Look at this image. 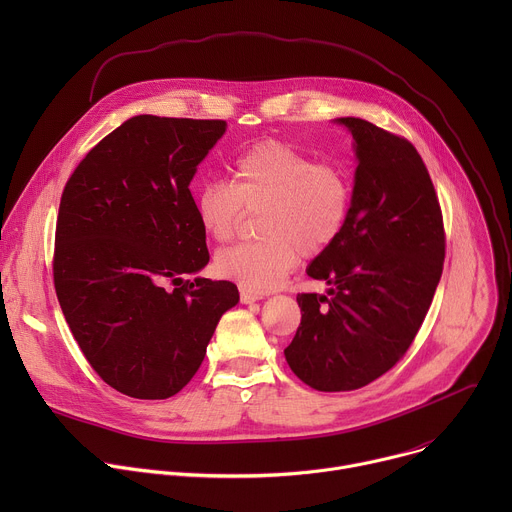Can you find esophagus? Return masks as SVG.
I'll return each instance as SVG.
<instances>
[{
  "label": "esophagus",
  "mask_w": 512,
  "mask_h": 512,
  "mask_svg": "<svg viewBox=\"0 0 512 512\" xmlns=\"http://www.w3.org/2000/svg\"><path fill=\"white\" fill-rule=\"evenodd\" d=\"M259 300H263L261 294H253V291L241 289V302H243V304H253V302H259Z\"/></svg>",
  "instance_id": "obj_1"
}]
</instances>
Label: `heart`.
I'll return each instance as SVG.
<instances>
[{
  "mask_svg": "<svg viewBox=\"0 0 512 512\" xmlns=\"http://www.w3.org/2000/svg\"><path fill=\"white\" fill-rule=\"evenodd\" d=\"M352 204V186L342 168L314 162L294 145L263 139L231 168V182L198 188L194 210L200 229L218 243L231 241L245 210H261V241L241 243L214 259L216 273L253 294L283 283L300 261L330 249L342 235Z\"/></svg>",
  "mask_w": 512,
  "mask_h": 512,
  "instance_id": "obj_1",
  "label": "heart"
}]
</instances>
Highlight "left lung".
<instances>
[{
  "label": "left lung",
  "instance_id": "obj_1",
  "mask_svg": "<svg viewBox=\"0 0 512 512\" xmlns=\"http://www.w3.org/2000/svg\"><path fill=\"white\" fill-rule=\"evenodd\" d=\"M356 172L340 239L306 269L328 296L298 294L300 328L283 350L316 391H354L393 369L411 346L440 283L446 233L429 172L405 137L340 117Z\"/></svg>",
  "mask_w": 512,
  "mask_h": 512
}]
</instances>
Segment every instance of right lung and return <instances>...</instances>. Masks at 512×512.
Segmentation results:
<instances>
[{
  "instance_id": "add662e5",
  "label": "right lung",
  "mask_w": 512,
  "mask_h": 512,
  "mask_svg": "<svg viewBox=\"0 0 512 512\" xmlns=\"http://www.w3.org/2000/svg\"><path fill=\"white\" fill-rule=\"evenodd\" d=\"M227 131L221 119L137 115L68 178L54 241V287L95 373L135 399H168L200 369L231 281L184 279L208 263L190 180Z\"/></svg>"
}]
</instances>
